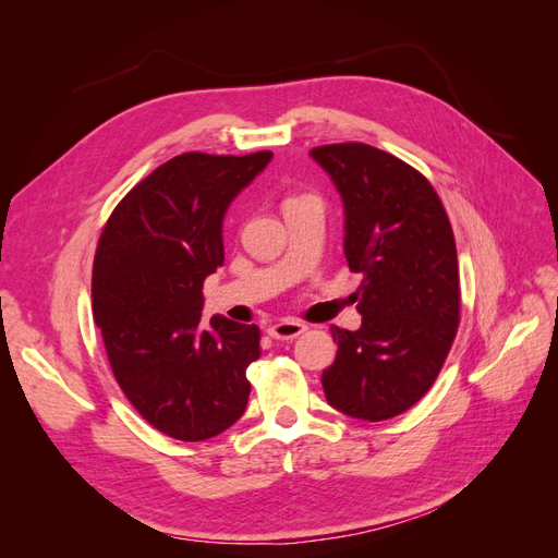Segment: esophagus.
Instances as JSON below:
<instances>
[{
  "instance_id": "esophagus-1",
  "label": "esophagus",
  "mask_w": 558,
  "mask_h": 558,
  "mask_svg": "<svg viewBox=\"0 0 558 558\" xmlns=\"http://www.w3.org/2000/svg\"><path fill=\"white\" fill-rule=\"evenodd\" d=\"M307 330V326L302 324V320H295V318H281L277 320V324H272L267 328L269 337L272 340H295L298 335H302Z\"/></svg>"
}]
</instances>
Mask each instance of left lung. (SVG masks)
<instances>
[{"label":"left lung","instance_id":"1","mask_svg":"<svg viewBox=\"0 0 558 558\" xmlns=\"http://www.w3.org/2000/svg\"><path fill=\"white\" fill-rule=\"evenodd\" d=\"M344 205V256L361 272L359 330L330 326L335 363L324 393L335 410L386 421L428 393L461 318L449 216L430 181L375 146L312 148Z\"/></svg>","mask_w":558,"mask_h":558}]
</instances>
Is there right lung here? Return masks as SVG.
<instances>
[{
    "mask_svg": "<svg viewBox=\"0 0 558 558\" xmlns=\"http://www.w3.org/2000/svg\"><path fill=\"white\" fill-rule=\"evenodd\" d=\"M269 150L181 154L118 202L93 263V314L111 373L150 426L183 442L228 430L248 402L258 326L211 316L202 286L223 265V216Z\"/></svg>",
    "mask_w": 558,
    "mask_h": 558,
    "instance_id": "right-lung-1",
    "label": "right lung"
}]
</instances>
